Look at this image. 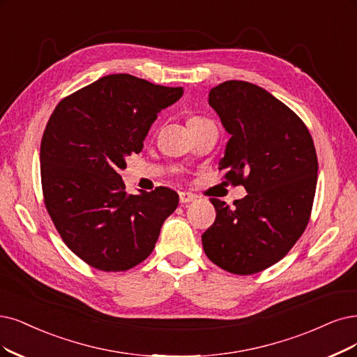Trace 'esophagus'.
Returning <instances> with one entry per match:
<instances>
[{
    "label": "esophagus",
    "mask_w": 357,
    "mask_h": 357,
    "mask_svg": "<svg viewBox=\"0 0 357 357\" xmlns=\"http://www.w3.org/2000/svg\"><path fill=\"white\" fill-rule=\"evenodd\" d=\"M194 200H195V195L192 192H185V191L179 192V202H181V204H187V203H191Z\"/></svg>",
    "instance_id": "obj_1"
}]
</instances>
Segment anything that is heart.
<instances>
[{
    "mask_svg": "<svg viewBox=\"0 0 357 357\" xmlns=\"http://www.w3.org/2000/svg\"><path fill=\"white\" fill-rule=\"evenodd\" d=\"M202 121H204V119H202V117H197V116H194V117H191L190 121H188V125L190 123H197V122H202Z\"/></svg>",
    "mask_w": 357,
    "mask_h": 357,
    "instance_id": "obj_1",
    "label": "heart"
}]
</instances>
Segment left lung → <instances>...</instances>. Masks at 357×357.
Returning a JSON list of instances; mask_svg holds the SVG:
<instances>
[{
	"label": "left lung",
	"instance_id": "8db88e82",
	"mask_svg": "<svg viewBox=\"0 0 357 357\" xmlns=\"http://www.w3.org/2000/svg\"><path fill=\"white\" fill-rule=\"evenodd\" d=\"M208 104L231 135L219 169L244 185L234 207L210 199L216 219L203 235L215 265L252 275L280 261L306 229L318 179V157L301 119L271 92L244 81L223 82Z\"/></svg>",
	"mask_w": 357,
	"mask_h": 357
}]
</instances>
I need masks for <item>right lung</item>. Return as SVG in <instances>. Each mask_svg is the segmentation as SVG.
I'll list each match as a JSON object with an SVG mask.
<instances>
[{
  "label": "right lung",
  "instance_id": "right-lung-1",
  "mask_svg": "<svg viewBox=\"0 0 357 357\" xmlns=\"http://www.w3.org/2000/svg\"><path fill=\"white\" fill-rule=\"evenodd\" d=\"M182 94V88L116 73L66 97L52 112L41 141L45 207L66 245L89 266H137L178 207V194L166 187L128 194L119 172L128 155L142 150L157 114Z\"/></svg>",
  "mask_w": 357,
  "mask_h": 357
}]
</instances>
